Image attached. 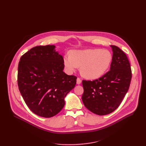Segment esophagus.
Listing matches in <instances>:
<instances>
[{"mask_svg":"<svg viewBox=\"0 0 146 146\" xmlns=\"http://www.w3.org/2000/svg\"><path fill=\"white\" fill-rule=\"evenodd\" d=\"M81 83H82L81 79L80 78H77V85H80V84H81Z\"/></svg>","mask_w":146,"mask_h":146,"instance_id":"1","label":"esophagus"}]
</instances>
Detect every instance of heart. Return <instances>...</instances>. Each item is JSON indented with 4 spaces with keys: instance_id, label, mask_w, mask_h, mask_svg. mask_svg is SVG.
<instances>
[{
    "instance_id": "1",
    "label": "heart",
    "mask_w": 146,
    "mask_h": 146,
    "mask_svg": "<svg viewBox=\"0 0 146 146\" xmlns=\"http://www.w3.org/2000/svg\"><path fill=\"white\" fill-rule=\"evenodd\" d=\"M113 60L109 50L100 48L74 50L63 56V64L68 73H72L80 66L82 76L90 80L99 78L107 71Z\"/></svg>"
}]
</instances>
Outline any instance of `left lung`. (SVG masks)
<instances>
[{
	"mask_svg": "<svg viewBox=\"0 0 146 146\" xmlns=\"http://www.w3.org/2000/svg\"><path fill=\"white\" fill-rule=\"evenodd\" d=\"M113 60L108 72L93 81L83 80L82 101L85 107L98 115L113 112L129 90L131 79L129 61L118 47L110 46Z\"/></svg>",
	"mask_w": 146,
	"mask_h": 146,
	"instance_id": "left-lung-1",
	"label": "left lung"
}]
</instances>
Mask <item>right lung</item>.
Returning a JSON list of instances; mask_svg holds the SVG:
<instances>
[{"instance_id": "1", "label": "right lung", "mask_w": 146, "mask_h": 146, "mask_svg": "<svg viewBox=\"0 0 146 146\" xmlns=\"http://www.w3.org/2000/svg\"><path fill=\"white\" fill-rule=\"evenodd\" d=\"M63 56L55 46H36L21 56L17 84L21 94L33 113L51 117L64 107V98L76 86L77 77L63 72Z\"/></svg>"}]
</instances>
